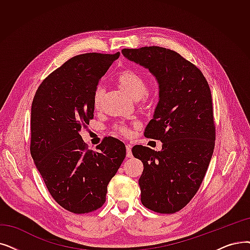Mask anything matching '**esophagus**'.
<instances>
[{
	"mask_svg": "<svg viewBox=\"0 0 250 250\" xmlns=\"http://www.w3.org/2000/svg\"><path fill=\"white\" fill-rule=\"evenodd\" d=\"M125 148H126V157L131 158L133 156V153H132V146L129 144H126L125 145Z\"/></svg>",
	"mask_w": 250,
	"mask_h": 250,
	"instance_id": "1",
	"label": "esophagus"
}]
</instances>
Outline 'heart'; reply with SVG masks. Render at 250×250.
I'll return each mask as SVG.
<instances>
[{"label":"heart","instance_id":"obj_1","mask_svg":"<svg viewBox=\"0 0 250 250\" xmlns=\"http://www.w3.org/2000/svg\"><path fill=\"white\" fill-rule=\"evenodd\" d=\"M118 82L123 88L127 92V94L136 101L143 99L147 95L149 90L147 80L143 77L142 74H140L134 70L123 71L121 74H119ZM103 94H104L103 86L102 85L97 86L94 93V98H93V104L95 108L99 107ZM115 128L117 132H119L123 135L129 134V128L125 125H117Z\"/></svg>","mask_w":250,"mask_h":250}]
</instances>
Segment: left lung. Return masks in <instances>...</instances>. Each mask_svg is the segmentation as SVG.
<instances>
[{
  "label": "left lung",
  "mask_w": 250,
  "mask_h": 250,
  "mask_svg": "<svg viewBox=\"0 0 250 250\" xmlns=\"http://www.w3.org/2000/svg\"><path fill=\"white\" fill-rule=\"evenodd\" d=\"M124 56L154 75L159 101L145 137L160 140L162 149L133 147L142 160L141 201L159 213H173L198 191L214 149L211 93L208 81L179 53L161 47L124 49Z\"/></svg>",
  "instance_id": "left-lung-1"
}]
</instances>
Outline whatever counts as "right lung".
Returning <instances> with one entry per match:
<instances>
[{
	"mask_svg": "<svg viewBox=\"0 0 250 250\" xmlns=\"http://www.w3.org/2000/svg\"><path fill=\"white\" fill-rule=\"evenodd\" d=\"M86 53L65 62L40 84L31 104L30 153L55 201L73 213L100 208L125 146L106 137L89 150L80 132L94 117V93L119 57Z\"/></svg>",
	"mask_w": 250,
	"mask_h": 250,
	"instance_id": "right-lung-1",
	"label": "right lung"
}]
</instances>
